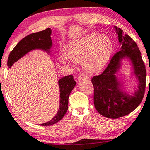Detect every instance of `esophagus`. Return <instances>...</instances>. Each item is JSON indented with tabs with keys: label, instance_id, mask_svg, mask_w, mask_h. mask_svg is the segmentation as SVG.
Masks as SVG:
<instances>
[{
	"label": "esophagus",
	"instance_id": "1",
	"mask_svg": "<svg viewBox=\"0 0 150 150\" xmlns=\"http://www.w3.org/2000/svg\"><path fill=\"white\" fill-rule=\"evenodd\" d=\"M87 77L86 75H84V74H80L78 77H77V80H80L81 79H87Z\"/></svg>",
	"mask_w": 150,
	"mask_h": 150
}]
</instances>
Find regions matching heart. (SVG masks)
I'll return each mask as SVG.
<instances>
[{
  "label": "heart",
  "instance_id": "b5f03b06",
  "mask_svg": "<svg viewBox=\"0 0 150 150\" xmlns=\"http://www.w3.org/2000/svg\"><path fill=\"white\" fill-rule=\"evenodd\" d=\"M68 52V55L63 53L60 56L62 63H82L86 73L89 75H97L104 71L109 63L113 55V46L108 37L94 32L70 43Z\"/></svg>",
  "mask_w": 150,
  "mask_h": 150
}]
</instances>
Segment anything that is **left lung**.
Listing matches in <instances>:
<instances>
[{"label": "left lung", "instance_id": "left-lung-1", "mask_svg": "<svg viewBox=\"0 0 150 150\" xmlns=\"http://www.w3.org/2000/svg\"><path fill=\"white\" fill-rule=\"evenodd\" d=\"M114 29L120 43V51L113 56L101 75L92 79L96 110L101 116L109 118H120L133 111L143 99L146 87V69L138 46L130 36L123 34V30L116 26ZM124 59L132 63V76H135L139 84L132 96L127 92L116 76Z\"/></svg>", "mask_w": 150, "mask_h": 150}]
</instances>
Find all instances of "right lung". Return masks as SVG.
Here are the masks:
<instances>
[{"label": "right lung", "mask_w": 150, "mask_h": 150, "mask_svg": "<svg viewBox=\"0 0 150 150\" xmlns=\"http://www.w3.org/2000/svg\"><path fill=\"white\" fill-rule=\"evenodd\" d=\"M51 28H48L41 32L32 33L22 39L15 46L9 55L8 59V66L10 68L15 62L25 56L27 53L33 50H42L48 54H51V49L52 47ZM60 89V105L57 113L51 120L46 123L39 124L40 125H51L55 124L61 120L68 108V98L75 85L76 82L74 80L72 75L62 77L58 81Z\"/></svg>", "instance_id": "add662e5"}]
</instances>
